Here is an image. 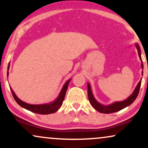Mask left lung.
I'll use <instances>...</instances> for the list:
<instances>
[{
  "mask_svg": "<svg viewBox=\"0 0 148 148\" xmlns=\"http://www.w3.org/2000/svg\"><path fill=\"white\" fill-rule=\"evenodd\" d=\"M136 48L137 49L138 51V55H139L140 60L141 61V68L143 69V62H142V59L141 56V49H140V47L139 44L136 43L135 44ZM142 75H143V71H142ZM141 79L140 80L139 83L136 86L135 89L134 90L133 92L130 95L129 97H128L127 99L124 100L122 101H117V102L113 103L112 104L108 105H104L96 100V99L94 97L92 92L90 85L89 83H88V99H89L90 103L92 105L94 108H95L96 110H97L98 112L100 113H103V114H111V113H114L120 111L121 109L125 108V107L129 106L130 105H131L136 98L137 97L138 94H139L140 86H141Z\"/></svg>",
  "mask_w": 148,
  "mask_h": 148,
  "instance_id": "left-lung-1",
  "label": "left lung"
}]
</instances>
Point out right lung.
<instances>
[{
	"label": "right lung",
	"mask_w": 148,
	"mask_h": 148,
	"mask_svg": "<svg viewBox=\"0 0 148 148\" xmlns=\"http://www.w3.org/2000/svg\"><path fill=\"white\" fill-rule=\"evenodd\" d=\"M9 66H10V63H9L8 65V69H9ZM9 75V71H7V77ZM71 79H69V80H67L66 83L64 84L63 87L61 90V91L59 93L58 97L56 100L52 101V102L48 103H44V104H39V105H32V104H28L27 103H25L24 101H22V100H20L19 98L17 97L14 92L13 91V90L11 89L10 87L11 91L12 92L13 97L14 98L15 101H16L17 103L19 105H20L21 107L23 108L27 109L30 112L36 113V114H42V115H46V114H53L56 112H57L59 108L62 106L63 101L64 99L65 95H66V92L67 90V88H68L69 84Z\"/></svg>",
	"instance_id": "1"
}]
</instances>
